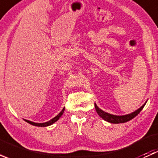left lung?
Segmentation results:
<instances>
[{"label": "left lung", "instance_id": "8db88e82", "mask_svg": "<svg viewBox=\"0 0 158 158\" xmlns=\"http://www.w3.org/2000/svg\"><path fill=\"white\" fill-rule=\"evenodd\" d=\"M146 103H144L142 106H141L140 109H138V110H136L134 112L131 113V114H126V115H114V114H109L107 112H105L104 111L101 110L95 104V111L96 112L98 113V115L100 116L101 118H102L105 121H107V122H110V123H113V124H118V123H125V122H128V121L131 120L132 118L135 117L136 115H138L139 114L140 111L143 109L144 106H145Z\"/></svg>", "mask_w": 158, "mask_h": 158}]
</instances>
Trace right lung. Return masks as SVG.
<instances>
[{"label": "right lung", "instance_id": "add662e5", "mask_svg": "<svg viewBox=\"0 0 158 158\" xmlns=\"http://www.w3.org/2000/svg\"><path fill=\"white\" fill-rule=\"evenodd\" d=\"M64 110L65 109H63L60 112V114H57L55 118H53L52 119H51L50 121H49V122H45V123H35V122H30V121H28V120H25L27 122H28V123L30 124V125H35V126H39V127H46V126H49V125H52V124H53L54 122H56L57 120H58L59 118H60V117L62 116V114H63V113L64 112Z\"/></svg>", "mask_w": 158, "mask_h": 158}]
</instances>
